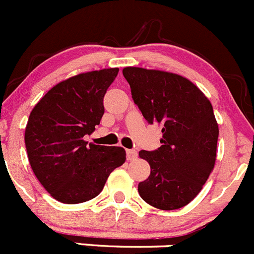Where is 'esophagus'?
Returning a JSON list of instances; mask_svg holds the SVG:
<instances>
[{
	"mask_svg": "<svg viewBox=\"0 0 254 254\" xmlns=\"http://www.w3.org/2000/svg\"><path fill=\"white\" fill-rule=\"evenodd\" d=\"M137 157V151L134 150V148H129V150H127V158L129 161H132V160H136Z\"/></svg>",
	"mask_w": 254,
	"mask_h": 254,
	"instance_id": "1",
	"label": "esophagus"
}]
</instances>
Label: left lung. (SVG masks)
Instances as JSON below:
<instances>
[{
  "label": "left lung",
  "instance_id": "8db88e82",
  "mask_svg": "<svg viewBox=\"0 0 254 254\" xmlns=\"http://www.w3.org/2000/svg\"><path fill=\"white\" fill-rule=\"evenodd\" d=\"M123 75L146 122L162 127V145L139 152L151 167L137 187L140 196L161 210L183 207L201 190L216 160L219 127L211 103L176 73L125 67Z\"/></svg>",
  "mask_w": 254,
  "mask_h": 254
}]
</instances>
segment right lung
<instances>
[{"label":"right lung","mask_w":254,"mask_h":254,"mask_svg":"<svg viewBox=\"0 0 254 254\" xmlns=\"http://www.w3.org/2000/svg\"><path fill=\"white\" fill-rule=\"evenodd\" d=\"M119 68L91 71L60 82L38 102L25 127V148L35 177L64 204L96 198L125 162L118 146L88 143L104 114L103 98Z\"/></svg>","instance_id":"right-lung-1"}]
</instances>
